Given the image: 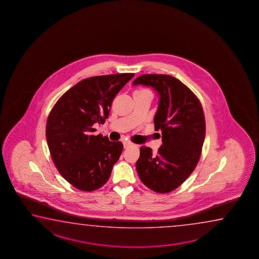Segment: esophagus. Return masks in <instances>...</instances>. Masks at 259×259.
I'll return each mask as SVG.
<instances>
[{
  "mask_svg": "<svg viewBox=\"0 0 259 259\" xmlns=\"http://www.w3.org/2000/svg\"><path fill=\"white\" fill-rule=\"evenodd\" d=\"M133 143L132 142H130V141H124L123 142V146H124V149H127V148H130V147H132L133 146Z\"/></svg>",
  "mask_w": 259,
  "mask_h": 259,
  "instance_id": "esophagus-1",
  "label": "esophagus"
}]
</instances>
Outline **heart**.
Instances as JSON below:
<instances>
[{"label":"heart","mask_w":259,"mask_h":259,"mask_svg":"<svg viewBox=\"0 0 259 259\" xmlns=\"http://www.w3.org/2000/svg\"><path fill=\"white\" fill-rule=\"evenodd\" d=\"M149 92V90H147V89H140V90H138L135 92Z\"/></svg>","instance_id":"obj_1"}]
</instances>
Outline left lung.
I'll use <instances>...</instances> for the list:
<instances>
[{
	"label": "left lung",
	"mask_w": 259,
	"mask_h": 259,
	"mask_svg": "<svg viewBox=\"0 0 259 259\" xmlns=\"http://www.w3.org/2000/svg\"><path fill=\"white\" fill-rule=\"evenodd\" d=\"M141 84L159 94L154 126L161 132L163 144L156 155L149 147H141L137 171L149 189L168 193L197 167L206 135L205 115L194 92L170 75H141L133 81V85Z\"/></svg>",
	"instance_id": "1"
}]
</instances>
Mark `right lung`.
Listing matches in <instances>:
<instances>
[{"mask_svg": "<svg viewBox=\"0 0 259 259\" xmlns=\"http://www.w3.org/2000/svg\"><path fill=\"white\" fill-rule=\"evenodd\" d=\"M134 73L101 75L82 79L53 106L46 123L50 153L60 174L81 191H94L109 180L123 150L120 141L93 135L103 124L115 96Z\"/></svg>", "mask_w": 259, "mask_h": 259, "instance_id": "obj_1", "label": "right lung"}]
</instances>
